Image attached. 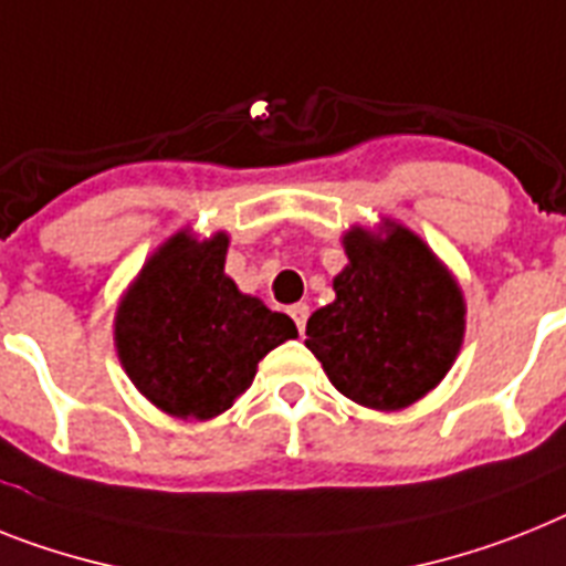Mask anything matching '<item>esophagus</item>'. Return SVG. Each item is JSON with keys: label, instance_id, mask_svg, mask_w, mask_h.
Here are the masks:
<instances>
[{"label": "esophagus", "instance_id": "obj_1", "mask_svg": "<svg viewBox=\"0 0 566 566\" xmlns=\"http://www.w3.org/2000/svg\"><path fill=\"white\" fill-rule=\"evenodd\" d=\"M291 316L296 322L298 334H305V322H307V305H293L291 307Z\"/></svg>", "mask_w": 566, "mask_h": 566}]
</instances>
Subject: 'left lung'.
Listing matches in <instances>:
<instances>
[{"label":"left lung","instance_id":"8db88e82","mask_svg":"<svg viewBox=\"0 0 566 566\" xmlns=\"http://www.w3.org/2000/svg\"><path fill=\"white\" fill-rule=\"evenodd\" d=\"M336 298L307 319L305 345L339 394L374 411L415 406L443 382L467 334V298L426 241L391 218L342 235Z\"/></svg>","mask_w":566,"mask_h":566}]
</instances>
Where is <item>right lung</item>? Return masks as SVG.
I'll return each instance as SVG.
<instances>
[{
  "mask_svg": "<svg viewBox=\"0 0 566 566\" xmlns=\"http://www.w3.org/2000/svg\"><path fill=\"white\" fill-rule=\"evenodd\" d=\"M230 235L178 230L117 302L114 348L132 386L178 420L224 415L259 363L298 334L291 316L241 293L224 273Z\"/></svg>",
  "mask_w": 566,
  "mask_h": 566,
  "instance_id": "obj_1",
  "label": "right lung"
}]
</instances>
